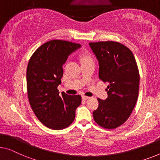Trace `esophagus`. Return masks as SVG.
Returning <instances> with one entry per match:
<instances>
[{"label":"esophagus","mask_w":160,"mask_h":160,"mask_svg":"<svg viewBox=\"0 0 160 160\" xmlns=\"http://www.w3.org/2000/svg\"><path fill=\"white\" fill-rule=\"evenodd\" d=\"M82 98L83 100H85V101H86V100H88V99H89V98H90V97H88V96H85V95H82Z\"/></svg>","instance_id":"34e87169"}]
</instances>
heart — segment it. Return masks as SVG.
<instances>
[{"mask_svg":"<svg viewBox=\"0 0 160 160\" xmlns=\"http://www.w3.org/2000/svg\"><path fill=\"white\" fill-rule=\"evenodd\" d=\"M89 59H92L91 57H90V56H88V55H85L84 57H82V60H89Z\"/></svg>","mask_w":160,"mask_h":160,"instance_id":"heart-1","label":"heart"}]
</instances>
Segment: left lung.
Instances as JSON below:
<instances>
[{"mask_svg":"<svg viewBox=\"0 0 160 160\" xmlns=\"http://www.w3.org/2000/svg\"><path fill=\"white\" fill-rule=\"evenodd\" d=\"M99 63V78L109 84L108 98H98V107L92 115L104 128L113 129L129 117L137 103L139 72L132 51L117 42L89 43Z\"/></svg>","mask_w":160,"mask_h":160,"instance_id":"left-lung-1","label":"left lung"}]
</instances>
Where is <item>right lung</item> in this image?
Wrapping results in <instances>:
<instances>
[{
	"instance_id": "1",
	"label": "right lung",
	"mask_w": 160,
	"mask_h": 160,
	"mask_svg": "<svg viewBox=\"0 0 160 160\" xmlns=\"http://www.w3.org/2000/svg\"><path fill=\"white\" fill-rule=\"evenodd\" d=\"M81 45L64 40H51L39 47L31 57L27 70V93L37 118L54 130L70 126L81 103L80 95H59L57 86L63 76L62 65L68 56Z\"/></svg>"
}]
</instances>
